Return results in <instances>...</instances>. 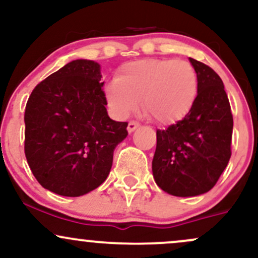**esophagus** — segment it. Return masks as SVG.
Wrapping results in <instances>:
<instances>
[{"instance_id":"1","label":"esophagus","mask_w":258,"mask_h":258,"mask_svg":"<svg viewBox=\"0 0 258 258\" xmlns=\"http://www.w3.org/2000/svg\"><path fill=\"white\" fill-rule=\"evenodd\" d=\"M138 127H139V123L137 121H130L128 126H127V131H128V133H132L133 131H136Z\"/></svg>"}]
</instances>
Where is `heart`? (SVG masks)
Listing matches in <instances>:
<instances>
[{
    "label": "heart",
    "instance_id": "b5f03b06",
    "mask_svg": "<svg viewBox=\"0 0 258 258\" xmlns=\"http://www.w3.org/2000/svg\"><path fill=\"white\" fill-rule=\"evenodd\" d=\"M199 92L197 72L177 59H139L123 64L116 79L104 87L109 108L126 117L138 109L160 125H173L185 119L194 108Z\"/></svg>",
    "mask_w": 258,
    "mask_h": 258
}]
</instances>
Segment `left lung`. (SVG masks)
<instances>
[{"mask_svg": "<svg viewBox=\"0 0 258 258\" xmlns=\"http://www.w3.org/2000/svg\"><path fill=\"white\" fill-rule=\"evenodd\" d=\"M189 61L199 81L197 102L185 119L156 131L152 162L156 184L180 198L211 190L232 155L233 115L223 82L210 67Z\"/></svg>", "mask_w": 258, "mask_h": 258, "instance_id": "1", "label": "left lung"}]
</instances>
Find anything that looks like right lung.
Listing matches in <instances>:
<instances>
[{"mask_svg":"<svg viewBox=\"0 0 258 258\" xmlns=\"http://www.w3.org/2000/svg\"><path fill=\"white\" fill-rule=\"evenodd\" d=\"M100 65L76 59L40 82L25 108V156L37 182L63 197H81L111 170L127 122L109 117Z\"/></svg>","mask_w":258,"mask_h":258,"instance_id":"obj_1","label":"right lung"}]
</instances>
